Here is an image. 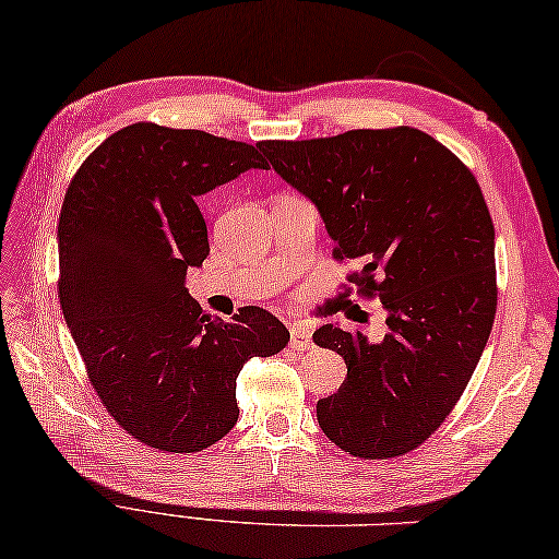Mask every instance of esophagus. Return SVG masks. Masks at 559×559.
I'll use <instances>...</instances> for the list:
<instances>
[{
	"mask_svg": "<svg viewBox=\"0 0 559 559\" xmlns=\"http://www.w3.org/2000/svg\"><path fill=\"white\" fill-rule=\"evenodd\" d=\"M289 335H292V345L297 347V350H307V347H311V325L309 323H304V321L292 323Z\"/></svg>",
	"mask_w": 559,
	"mask_h": 559,
	"instance_id": "esophagus-1",
	"label": "esophagus"
}]
</instances>
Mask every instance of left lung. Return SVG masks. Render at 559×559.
Masks as SVG:
<instances>
[{
	"instance_id": "8db88e82",
	"label": "left lung",
	"mask_w": 559,
	"mask_h": 559,
	"mask_svg": "<svg viewBox=\"0 0 559 559\" xmlns=\"http://www.w3.org/2000/svg\"><path fill=\"white\" fill-rule=\"evenodd\" d=\"M260 151L319 209L333 258L360 262L347 282L386 309L379 343L335 323L313 333L347 365L316 404L319 426L355 457L406 455L455 408L497 316L493 224L475 175L408 126Z\"/></svg>"
}]
</instances>
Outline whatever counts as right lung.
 Segmentation results:
<instances>
[{
	"mask_svg": "<svg viewBox=\"0 0 559 559\" xmlns=\"http://www.w3.org/2000/svg\"><path fill=\"white\" fill-rule=\"evenodd\" d=\"M252 167L267 170L260 145L141 121L109 135L66 192L62 316L102 404L155 450L199 452L224 438L243 365L289 343L270 311L214 319L185 287L209 255L197 199Z\"/></svg>",
	"mask_w": 559,
	"mask_h": 559,
	"instance_id": "obj_1",
	"label": "right lung"
}]
</instances>
